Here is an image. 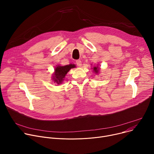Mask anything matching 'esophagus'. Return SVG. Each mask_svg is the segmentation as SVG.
Returning a JSON list of instances; mask_svg holds the SVG:
<instances>
[{
  "instance_id": "esophagus-1",
  "label": "esophagus",
  "mask_w": 154,
  "mask_h": 154,
  "mask_svg": "<svg viewBox=\"0 0 154 154\" xmlns=\"http://www.w3.org/2000/svg\"><path fill=\"white\" fill-rule=\"evenodd\" d=\"M76 64L78 66L80 67L82 66V61L80 60H78L76 61Z\"/></svg>"
}]
</instances>
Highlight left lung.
I'll return each instance as SVG.
<instances>
[{
    "mask_svg": "<svg viewBox=\"0 0 154 154\" xmlns=\"http://www.w3.org/2000/svg\"><path fill=\"white\" fill-rule=\"evenodd\" d=\"M91 69H93V72L96 74H99V72H100V68L99 67V66H94L93 68H91Z\"/></svg>",
    "mask_w": 154,
    "mask_h": 154,
    "instance_id": "left-lung-1",
    "label": "left lung"
}]
</instances>
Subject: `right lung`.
I'll list each match as a JSON object with an SVG mask.
<instances>
[{
	"mask_svg": "<svg viewBox=\"0 0 154 154\" xmlns=\"http://www.w3.org/2000/svg\"><path fill=\"white\" fill-rule=\"evenodd\" d=\"M74 68H76L75 64L71 63L65 66L57 65L54 69V72L52 74V80L57 85L61 84L63 82L67 73L71 69Z\"/></svg>",
	"mask_w": 154,
	"mask_h": 154,
	"instance_id": "right-lung-1",
	"label": "right lung"
}]
</instances>
